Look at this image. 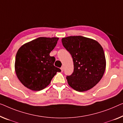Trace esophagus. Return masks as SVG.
Returning a JSON list of instances; mask_svg holds the SVG:
<instances>
[{
    "instance_id": "obj_1",
    "label": "esophagus",
    "mask_w": 123,
    "mask_h": 123,
    "mask_svg": "<svg viewBox=\"0 0 123 123\" xmlns=\"http://www.w3.org/2000/svg\"><path fill=\"white\" fill-rule=\"evenodd\" d=\"M61 70L62 72H63V70H64V68H63V66H62V67H61Z\"/></svg>"
}]
</instances>
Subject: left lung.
I'll use <instances>...</instances> for the list:
<instances>
[{
    "label": "left lung",
    "mask_w": 123,
    "mask_h": 123,
    "mask_svg": "<svg viewBox=\"0 0 123 123\" xmlns=\"http://www.w3.org/2000/svg\"><path fill=\"white\" fill-rule=\"evenodd\" d=\"M64 47L72 56L74 70L67 76L69 86L78 92L89 90L102 79L106 61L102 46L96 40L82 36L62 38Z\"/></svg>",
    "instance_id": "8db88e82"
}]
</instances>
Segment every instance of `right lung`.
<instances>
[{
	"mask_svg": "<svg viewBox=\"0 0 123 123\" xmlns=\"http://www.w3.org/2000/svg\"><path fill=\"white\" fill-rule=\"evenodd\" d=\"M58 37H40L25 43L16 55L15 70L23 85L32 91L42 90L50 83L61 69L54 66L55 57L50 56Z\"/></svg>",
	"mask_w": 123,
	"mask_h": 123,
	"instance_id": "1",
	"label": "right lung"
}]
</instances>
